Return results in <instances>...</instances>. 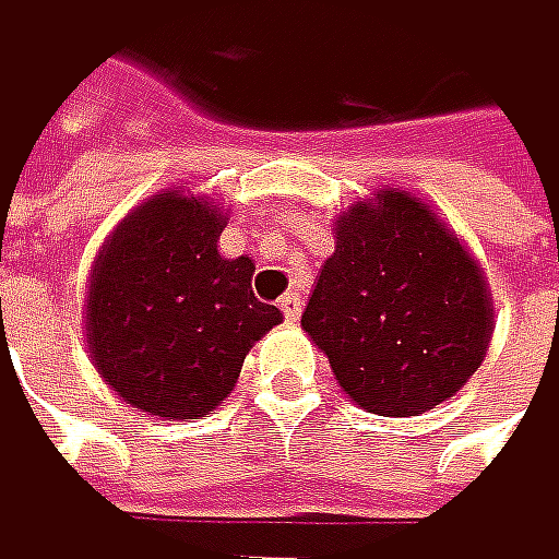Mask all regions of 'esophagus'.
I'll list each match as a JSON object with an SVG mask.
<instances>
[{
    "label": "esophagus",
    "instance_id": "esophagus-1",
    "mask_svg": "<svg viewBox=\"0 0 559 559\" xmlns=\"http://www.w3.org/2000/svg\"><path fill=\"white\" fill-rule=\"evenodd\" d=\"M277 308L285 311V318H288V321H298V318H301V295L288 292V295H285L282 301H277Z\"/></svg>",
    "mask_w": 559,
    "mask_h": 559
}]
</instances>
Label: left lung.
<instances>
[{
	"instance_id": "obj_1",
	"label": "left lung",
	"mask_w": 559,
	"mask_h": 559,
	"mask_svg": "<svg viewBox=\"0 0 559 559\" xmlns=\"http://www.w3.org/2000/svg\"><path fill=\"white\" fill-rule=\"evenodd\" d=\"M301 328L354 404L414 417L484 365L493 301L464 238L424 198L384 185L334 218Z\"/></svg>"
}]
</instances>
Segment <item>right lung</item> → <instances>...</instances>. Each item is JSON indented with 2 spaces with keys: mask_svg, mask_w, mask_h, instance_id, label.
<instances>
[{
  "mask_svg": "<svg viewBox=\"0 0 559 559\" xmlns=\"http://www.w3.org/2000/svg\"><path fill=\"white\" fill-rule=\"evenodd\" d=\"M228 209L185 185L135 205L92 261L85 344L129 407L198 420L235 391L245 354L282 311L251 292L254 261L225 258Z\"/></svg>",
  "mask_w": 559,
  "mask_h": 559,
  "instance_id": "right-lung-1",
  "label": "right lung"
}]
</instances>
